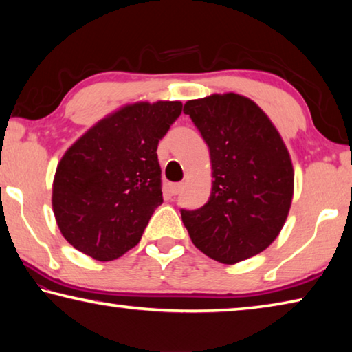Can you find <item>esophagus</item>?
Wrapping results in <instances>:
<instances>
[{
  "label": "esophagus",
  "instance_id": "34e87169",
  "mask_svg": "<svg viewBox=\"0 0 352 352\" xmlns=\"http://www.w3.org/2000/svg\"><path fill=\"white\" fill-rule=\"evenodd\" d=\"M182 189H183V183H175L169 186V192H170V195H177L182 192Z\"/></svg>",
  "mask_w": 352,
  "mask_h": 352
}]
</instances>
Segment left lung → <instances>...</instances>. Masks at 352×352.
I'll return each instance as SVG.
<instances>
[{"label": "left lung", "mask_w": 352, "mask_h": 352, "mask_svg": "<svg viewBox=\"0 0 352 352\" xmlns=\"http://www.w3.org/2000/svg\"><path fill=\"white\" fill-rule=\"evenodd\" d=\"M189 115L210 147V200L182 210L190 241L222 264H236L270 245L294 197V166L281 135L252 99L236 93L188 100Z\"/></svg>", "instance_id": "left-lung-1"}]
</instances>
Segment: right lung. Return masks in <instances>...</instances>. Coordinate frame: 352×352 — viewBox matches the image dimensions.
Wrapping results in <instances>:
<instances>
[{
  "mask_svg": "<svg viewBox=\"0 0 352 352\" xmlns=\"http://www.w3.org/2000/svg\"><path fill=\"white\" fill-rule=\"evenodd\" d=\"M182 107L180 100L126 105L65 152L52 183V210L76 250L113 261L141 241L163 204L158 142Z\"/></svg>",
  "mask_w": 352,
  "mask_h": 352,
  "instance_id": "1",
  "label": "right lung"
}]
</instances>
